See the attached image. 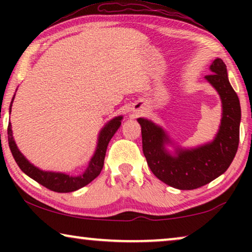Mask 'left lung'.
I'll return each instance as SVG.
<instances>
[{
	"label": "left lung",
	"instance_id": "left-lung-1",
	"mask_svg": "<svg viewBox=\"0 0 252 252\" xmlns=\"http://www.w3.org/2000/svg\"><path fill=\"white\" fill-rule=\"evenodd\" d=\"M211 74L205 79L218 92L222 113L219 130L212 142L190 148L175 147L174 154L166 149L172 141L160 126L139 118L142 132V149L150 170L164 184L181 190L202 187L225 173L235 157L240 141L241 106L237 94L229 84L222 60L210 65Z\"/></svg>",
	"mask_w": 252,
	"mask_h": 252
}]
</instances>
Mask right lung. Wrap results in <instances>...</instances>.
Returning a JSON list of instances; mask_svg holds the SVG:
<instances>
[{
  "label": "right lung",
  "mask_w": 252,
  "mask_h": 252,
  "mask_svg": "<svg viewBox=\"0 0 252 252\" xmlns=\"http://www.w3.org/2000/svg\"><path fill=\"white\" fill-rule=\"evenodd\" d=\"M15 98V96H13ZM12 98V101H13ZM11 101V104H12ZM11 106L10 105V112H11ZM122 119L123 116L115 117V118L110 120L106 125L101 129V132L98 134L97 139V147L94 155H93L91 161H89L88 167L86 168V171L77 177H72V175L60 173V172H49V171H42L36 166H34L33 164H31L29 160L24 157V155L20 153L17 144L13 140L12 136V129H11V124H9L8 126V141H9V147L11 150L12 156L15 158L16 163L18 164L24 173L29 175L30 178H32L33 180L39 182L40 185H42L43 187H46L50 190L56 191V192H71L74 190H78L85 186L94 180L95 178H97L99 173H101L103 165H104V158L108 144L111 140V137L115 135L117 129L119 128L122 125Z\"/></svg>",
  "instance_id": "add662e5"
}]
</instances>
